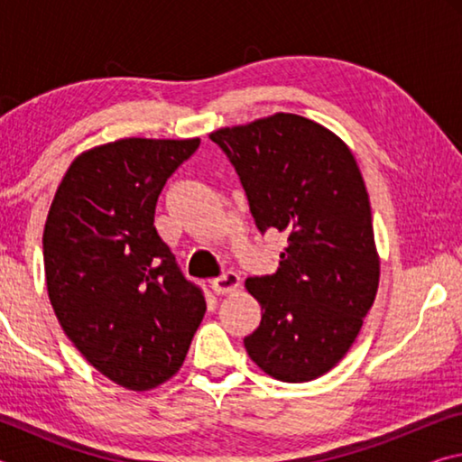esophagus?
Returning <instances> with one entry per match:
<instances>
[{
    "label": "esophagus",
    "mask_w": 462,
    "mask_h": 462,
    "mask_svg": "<svg viewBox=\"0 0 462 462\" xmlns=\"http://www.w3.org/2000/svg\"><path fill=\"white\" fill-rule=\"evenodd\" d=\"M240 287V277L234 271H226L224 275L212 279V289L216 293H232Z\"/></svg>",
    "instance_id": "esophagus-1"
}]
</instances>
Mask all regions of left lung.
<instances>
[{
	"label": "left lung",
	"mask_w": 462,
	"mask_h": 462,
	"mask_svg": "<svg viewBox=\"0 0 462 462\" xmlns=\"http://www.w3.org/2000/svg\"><path fill=\"white\" fill-rule=\"evenodd\" d=\"M263 234L287 236L279 269L248 277L263 308L248 356L285 383L322 377L348 353L379 287L369 193L350 148L319 124L275 114L209 134Z\"/></svg>",
	"instance_id": "left-lung-1"
}]
</instances>
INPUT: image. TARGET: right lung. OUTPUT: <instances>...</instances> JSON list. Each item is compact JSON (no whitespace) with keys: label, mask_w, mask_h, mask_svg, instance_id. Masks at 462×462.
<instances>
[{"label":"right lung","mask_w":462,"mask_h":462,"mask_svg":"<svg viewBox=\"0 0 462 462\" xmlns=\"http://www.w3.org/2000/svg\"><path fill=\"white\" fill-rule=\"evenodd\" d=\"M199 138H124L77 156L42 234L46 289L59 324L107 379L146 391L179 371L206 314L154 228L167 179Z\"/></svg>","instance_id":"add662e5"}]
</instances>
